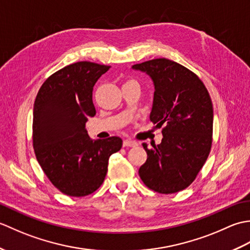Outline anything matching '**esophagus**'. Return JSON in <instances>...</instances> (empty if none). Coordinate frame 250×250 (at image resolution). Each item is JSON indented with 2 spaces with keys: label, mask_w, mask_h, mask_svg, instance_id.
<instances>
[{
  "label": "esophagus",
  "mask_w": 250,
  "mask_h": 250,
  "mask_svg": "<svg viewBox=\"0 0 250 250\" xmlns=\"http://www.w3.org/2000/svg\"><path fill=\"white\" fill-rule=\"evenodd\" d=\"M135 146H137V143L135 141H131V140L124 141V147H135Z\"/></svg>",
  "instance_id": "34e87169"
}]
</instances>
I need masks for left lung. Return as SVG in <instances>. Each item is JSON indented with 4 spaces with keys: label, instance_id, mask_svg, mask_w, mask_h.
Masks as SVG:
<instances>
[{
    "label": "left lung",
    "instance_id": "obj_1",
    "mask_svg": "<svg viewBox=\"0 0 250 250\" xmlns=\"http://www.w3.org/2000/svg\"><path fill=\"white\" fill-rule=\"evenodd\" d=\"M149 75L155 86L150 120L163 139L149 149L139 169L148 188L178 192L190 186L204 166L213 142V104L204 83L187 67L166 58L132 66Z\"/></svg>",
    "mask_w": 250,
    "mask_h": 250
}]
</instances>
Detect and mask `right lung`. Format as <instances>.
<instances>
[{"mask_svg":"<svg viewBox=\"0 0 250 250\" xmlns=\"http://www.w3.org/2000/svg\"><path fill=\"white\" fill-rule=\"evenodd\" d=\"M108 65L81 61L52 74L42 84L33 108V147L46 176L70 196L91 194L103 184L109 157L122 140H91L86 122L95 115L92 91Z\"/></svg>","mask_w":250,"mask_h":250,"instance_id":"right-lung-1","label":"right lung"}]
</instances>
